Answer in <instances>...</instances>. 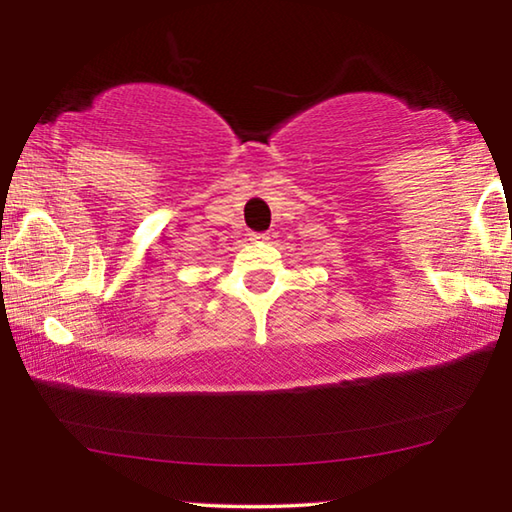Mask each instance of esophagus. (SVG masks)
Here are the masks:
<instances>
[{
	"label": "esophagus",
	"instance_id": "34e87169",
	"mask_svg": "<svg viewBox=\"0 0 512 512\" xmlns=\"http://www.w3.org/2000/svg\"><path fill=\"white\" fill-rule=\"evenodd\" d=\"M268 239V233H250V242H264Z\"/></svg>",
	"mask_w": 512,
	"mask_h": 512
}]
</instances>
